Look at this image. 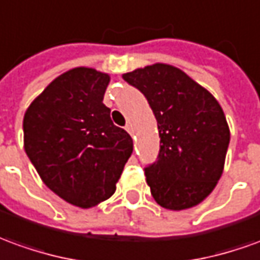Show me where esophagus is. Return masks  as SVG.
<instances>
[{
	"mask_svg": "<svg viewBox=\"0 0 260 260\" xmlns=\"http://www.w3.org/2000/svg\"><path fill=\"white\" fill-rule=\"evenodd\" d=\"M125 129L128 131V134H131V135H134V126H132V124L126 125V126H125Z\"/></svg>",
	"mask_w": 260,
	"mask_h": 260,
	"instance_id": "obj_1",
	"label": "esophagus"
}]
</instances>
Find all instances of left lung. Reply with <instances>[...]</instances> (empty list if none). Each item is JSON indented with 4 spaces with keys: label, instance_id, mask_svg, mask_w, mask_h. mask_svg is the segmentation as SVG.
<instances>
[{
    "label": "left lung",
    "instance_id": "left-lung-1",
    "mask_svg": "<svg viewBox=\"0 0 260 260\" xmlns=\"http://www.w3.org/2000/svg\"><path fill=\"white\" fill-rule=\"evenodd\" d=\"M148 100L157 121L160 150L145 169L155 201L181 211L199 206L222 174L230 126L211 92L183 70L155 63L122 74Z\"/></svg>",
    "mask_w": 260,
    "mask_h": 260
}]
</instances>
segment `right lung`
I'll return each instance as SVG.
<instances>
[{
  "label": "right lung",
  "mask_w": 260,
  "mask_h": 260,
  "mask_svg": "<svg viewBox=\"0 0 260 260\" xmlns=\"http://www.w3.org/2000/svg\"><path fill=\"white\" fill-rule=\"evenodd\" d=\"M110 76L74 67L49 84L23 117V148L60 199L91 208L115 193L134 143L105 107Z\"/></svg>",
  "instance_id": "obj_1"
}]
</instances>
